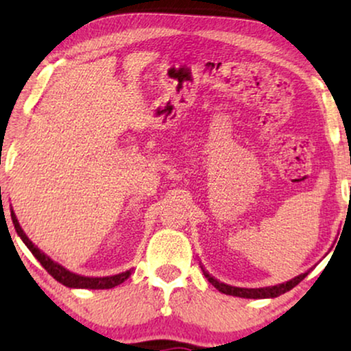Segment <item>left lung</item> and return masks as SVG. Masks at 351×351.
Listing matches in <instances>:
<instances>
[{"instance_id":"8db88e82","label":"left lung","mask_w":351,"mask_h":351,"mask_svg":"<svg viewBox=\"0 0 351 351\" xmlns=\"http://www.w3.org/2000/svg\"><path fill=\"white\" fill-rule=\"evenodd\" d=\"M204 270V275L205 278L210 281L211 285L215 286L216 289L221 291V293L224 294H229V295H237V298H245V299H267V298H278V295L285 294L286 291H291L294 288L295 285H299L300 281H302L305 276L308 275V272H305L302 275L295 276V278L286 281V283H281V285H275V286H265V288H237V286H230V285H226V283H221L216 278H213L206 270L202 267Z\"/></svg>"}]
</instances>
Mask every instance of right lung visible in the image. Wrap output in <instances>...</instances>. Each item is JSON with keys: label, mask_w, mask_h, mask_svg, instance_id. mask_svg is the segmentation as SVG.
Here are the masks:
<instances>
[{"label": "right lung", "mask_w": 351, "mask_h": 351, "mask_svg": "<svg viewBox=\"0 0 351 351\" xmlns=\"http://www.w3.org/2000/svg\"><path fill=\"white\" fill-rule=\"evenodd\" d=\"M11 218H12V223L14 227H16L17 234L21 239L23 240V243L27 245V248L32 251L34 258H36L39 263L44 269L47 270L49 274H51L53 278H56L58 283L68 286V288H81V289H110V288H114V286L124 283V281L128 278V276L132 275L133 270H127V272H122V274H117V275H112V276H81L77 274H73L70 270H66L63 265L53 263V261L49 258L43 253L41 250L38 248V246H34L32 243V240L28 239L25 235V232L22 230L21 224H19V221L16 218V213L11 211Z\"/></svg>", "instance_id": "right-lung-1"}]
</instances>
